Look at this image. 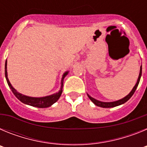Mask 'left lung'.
I'll list each match as a JSON object with an SVG mask.
<instances>
[{"label": "left lung", "mask_w": 147, "mask_h": 147, "mask_svg": "<svg viewBox=\"0 0 147 147\" xmlns=\"http://www.w3.org/2000/svg\"><path fill=\"white\" fill-rule=\"evenodd\" d=\"M141 74H142V66H141L140 67V73H139V76H138V80H137V82H136V85L133 87L132 90H131L130 93L129 94L126 96L124 98H121V99H119L118 101H115V102H101V101H98V100L95 99L94 98L91 97L88 94V96L89 97V98L91 100L93 103L94 105H96V106L98 107H103V108H109V107H116V106H119V105H122V104H124L126 102H127L129 98L132 97V96L134 94L135 91H136V88H137L138 85L139 84V82L140 80H141Z\"/></svg>", "instance_id": "left-lung-1"}]
</instances>
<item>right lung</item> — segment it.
I'll return each mask as SVG.
<instances>
[{"label": "right lung", "instance_id": "add662e5", "mask_svg": "<svg viewBox=\"0 0 147 147\" xmlns=\"http://www.w3.org/2000/svg\"><path fill=\"white\" fill-rule=\"evenodd\" d=\"M7 62L6 61V63H5V76H6V82L8 83V85L10 88V89L11 90L12 93H14L15 96L20 100V102H23V103L26 104V105H30V106H33V107H39V108H45V107H49L50 106L53 105V104L55 103L57 101L59 98L61 94L62 93V88H63V80L64 78L67 76V74H68V71H66L65 73H64V74L62 76V81H61V88L60 90H59V92L57 93H54L52 95H50V96H47L44 97H30L25 96V95H23L21 93H20L19 92H18L15 88L11 86V83H10L9 80L8 79V75H7Z\"/></svg>", "mask_w": 147, "mask_h": 147}]
</instances>
